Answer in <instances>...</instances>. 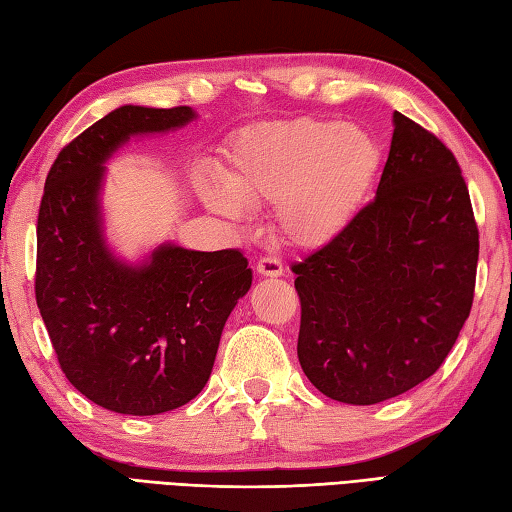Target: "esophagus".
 Segmentation results:
<instances>
[{"label":"esophagus","mask_w":512,"mask_h":512,"mask_svg":"<svg viewBox=\"0 0 512 512\" xmlns=\"http://www.w3.org/2000/svg\"><path fill=\"white\" fill-rule=\"evenodd\" d=\"M257 273L262 277H282L284 266L277 257H262L257 262Z\"/></svg>","instance_id":"1"}]
</instances>
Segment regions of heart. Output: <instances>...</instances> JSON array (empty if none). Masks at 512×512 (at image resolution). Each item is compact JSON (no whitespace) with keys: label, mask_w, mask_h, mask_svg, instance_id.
I'll return each mask as SVG.
<instances>
[{"label":"heart","mask_w":512,"mask_h":512,"mask_svg":"<svg viewBox=\"0 0 512 512\" xmlns=\"http://www.w3.org/2000/svg\"><path fill=\"white\" fill-rule=\"evenodd\" d=\"M379 168L368 133L330 119L302 117L244 130L226 153L219 179L202 186L215 213L239 219L244 206H273L290 246L322 248L353 222Z\"/></svg>","instance_id":"heart-1"}]
</instances>
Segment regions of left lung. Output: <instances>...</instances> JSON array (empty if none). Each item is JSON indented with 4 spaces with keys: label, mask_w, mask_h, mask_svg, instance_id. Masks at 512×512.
<instances>
[{
    "label": "left lung",
    "mask_w": 512,
    "mask_h": 512,
    "mask_svg": "<svg viewBox=\"0 0 512 512\" xmlns=\"http://www.w3.org/2000/svg\"><path fill=\"white\" fill-rule=\"evenodd\" d=\"M377 195L293 264L297 357L319 393L379 404L444 364L475 295L479 230L455 155L402 113Z\"/></svg>",
    "instance_id": "left-lung-1"
}]
</instances>
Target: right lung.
Here are the masks:
<instances>
[{
	"mask_svg": "<svg viewBox=\"0 0 512 512\" xmlns=\"http://www.w3.org/2000/svg\"><path fill=\"white\" fill-rule=\"evenodd\" d=\"M188 106H119L59 150L37 217V308L79 393L122 415H159L202 393L219 337L253 284L242 250L162 244L130 266L99 213L104 162L133 135L193 122Z\"/></svg>",
	"mask_w": 512,
	"mask_h": 512,
	"instance_id": "obj_1",
	"label": "right lung"
}]
</instances>
